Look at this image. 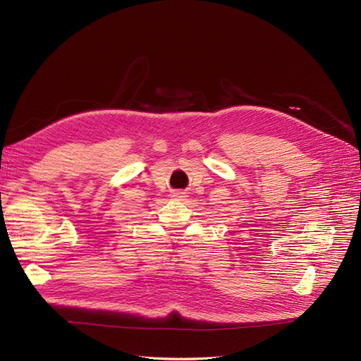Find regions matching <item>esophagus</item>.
Segmentation results:
<instances>
[{
    "instance_id": "obj_1",
    "label": "esophagus",
    "mask_w": 361,
    "mask_h": 361,
    "mask_svg": "<svg viewBox=\"0 0 361 361\" xmlns=\"http://www.w3.org/2000/svg\"><path fill=\"white\" fill-rule=\"evenodd\" d=\"M178 197H183V192H176Z\"/></svg>"
}]
</instances>
